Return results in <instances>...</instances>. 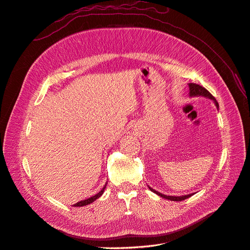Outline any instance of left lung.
<instances>
[{
	"instance_id": "obj_1",
	"label": "left lung",
	"mask_w": 250,
	"mask_h": 250,
	"mask_svg": "<svg viewBox=\"0 0 250 250\" xmlns=\"http://www.w3.org/2000/svg\"><path fill=\"white\" fill-rule=\"evenodd\" d=\"M188 87H190V96H191V97H194V96H202V97L209 98V99H211V100H213V101L215 102L217 108H219V104H218V102L216 101L215 97H214L213 95H211L207 88H204L203 86H201V85H199V84H196V83H190V84H188ZM149 188H150V190L152 191L153 193L157 194L158 196H161V197H163V198H165V199H169V200H171V201H183V200H185V199H187V198H188V197H191V196L193 195V194H188V195H184V196H167V195H164V194H162V193H160V192H157V191L153 190V188H151L150 187H149Z\"/></svg>"
}]
</instances>
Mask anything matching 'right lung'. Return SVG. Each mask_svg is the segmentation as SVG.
Returning a JSON list of instances; mask_svg holds the SVG:
<instances>
[{
  "instance_id": "right-lung-1",
  "label": "right lung",
  "mask_w": 250,
  "mask_h": 250,
  "mask_svg": "<svg viewBox=\"0 0 250 250\" xmlns=\"http://www.w3.org/2000/svg\"><path fill=\"white\" fill-rule=\"evenodd\" d=\"M106 185L107 184H105V186L103 187V188L102 190L98 193V194H96L95 196H93V197H89V198H87V199H85V200H81V201H79V202H77V203H75L74 204V207H84V206H87V204H89V203H93L96 199H98L100 197V196H102V194H103V192H104V190H105V187H106Z\"/></svg>"
}]
</instances>
